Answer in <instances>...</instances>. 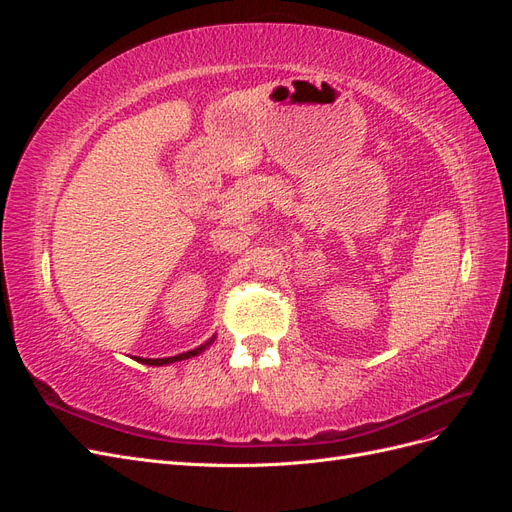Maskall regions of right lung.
Listing matches in <instances>:
<instances>
[{
	"mask_svg": "<svg viewBox=\"0 0 512 512\" xmlns=\"http://www.w3.org/2000/svg\"><path fill=\"white\" fill-rule=\"evenodd\" d=\"M209 346V342L205 344V346H198V348H194V350H190V352H183V354H177V356H168V359H143L147 365H168V363H175V361H183V359H190V356H196V354H200L203 352L205 348Z\"/></svg>",
	"mask_w": 512,
	"mask_h": 512,
	"instance_id": "obj_1",
	"label": "right lung"
}]
</instances>
